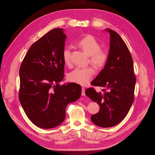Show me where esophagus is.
<instances>
[{
  "label": "esophagus",
  "mask_w": 155,
  "mask_h": 155,
  "mask_svg": "<svg viewBox=\"0 0 155 155\" xmlns=\"http://www.w3.org/2000/svg\"><path fill=\"white\" fill-rule=\"evenodd\" d=\"M85 88H81V95L83 96H85Z\"/></svg>",
  "instance_id": "1"
}]
</instances>
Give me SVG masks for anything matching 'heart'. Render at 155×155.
Here are the masks:
<instances>
[{
    "label": "heart",
    "instance_id": "heart-1",
    "mask_svg": "<svg viewBox=\"0 0 155 155\" xmlns=\"http://www.w3.org/2000/svg\"><path fill=\"white\" fill-rule=\"evenodd\" d=\"M78 46L85 53L89 55V61L97 69L104 68L109 60V53L105 50L100 48L101 45L94 36L87 35L78 41ZM72 51L69 46L64 48L62 51L63 59L67 65H70ZM94 74V70L91 67L76 68L70 72L68 79L70 82L87 85L90 82Z\"/></svg>",
    "mask_w": 155,
    "mask_h": 155
}]
</instances>
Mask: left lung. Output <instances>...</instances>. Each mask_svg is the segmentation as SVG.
<instances>
[{"instance_id": "obj_1", "label": "left lung", "mask_w": 155, "mask_h": 155, "mask_svg": "<svg viewBox=\"0 0 155 155\" xmlns=\"http://www.w3.org/2000/svg\"><path fill=\"white\" fill-rule=\"evenodd\" d=\"M106 30L110 35L109 60L91 83L104 88L103 92H97L93 87L85 91V94L100 107V111L91 116V120L104 128L118 124L127 114L134 101L137 80L132 56L125 42L114 30Z\"/></svg>"}]
</instances>
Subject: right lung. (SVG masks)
I'll return each instance as SVG.
<instances>
[{"label":"right lung","mask_w":155,"mask_h":155,"mask_svg":"<svg viewBox=\"0 0 155 155\" xmlns=\"http://www.w3.org/2000/svg\"><path fill=\"white\" fill-rule=\"evenodd\" d=\"M65 39L61 28L48 31L31 46L19 69L20 103L28 118L42 129L61 124L67 105L81 94L77 83L59 85L64 78Z\"/></svg>","instance_id":"obj_1"}]
</instances>
